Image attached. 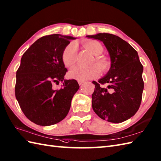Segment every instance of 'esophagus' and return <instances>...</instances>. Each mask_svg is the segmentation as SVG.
I'll use <instances>...</instances> for the list:
<instances>
[{"label": "esophagus", "instance_id": "obj_1", "mask_svg": "<svg viewBox=\"0 0 161 161\" xmlns=\"http://www.w3.org/2000/svg\"><path fill=\"white\" fill-rule=\"evenodd\" d=\"M78 84H79V85H83L85 82L83 80H78Z\"/></svg>", "mask_w": 161, "mask_h": 161}]
</instances>
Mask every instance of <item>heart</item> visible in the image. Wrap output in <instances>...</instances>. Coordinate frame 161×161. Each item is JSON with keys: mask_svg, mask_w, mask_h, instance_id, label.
Wrapping results in <instances>:
<instances>
[{"mask_svg": "<svg viewBox=\"0 0 161 161\" xmlns=\"http://www.w3.org/2000/svg\"><path fill=\"white\" fill-rule=\"evenodd\" d=\"M85 48L93 54L95 57L92 60L89 66H76L69 72V76L78 80H85L98 76L100 70L105 72L110 65V61L107 57L100 54L103 52V46L100 42L87 40L83 42ZM62 61L68 68H71L77 61V46L74 43L68 44L62 53ZM95 62L97 64H92Z\"/></svg>", "mask_w": 161, "mask_h": 161, "instance_id": "1", "label": "heart"}]
</instances>
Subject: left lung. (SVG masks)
<instances>
[{"label": "left lung", "instance_id": "1", "mask_svg": "<svg viewBox=\"0 0 161 161\" xmlns=\"http://www.w3.org/2000/svg\"><path fill=\"white\" fill-rule=\"evenodd\" d=\"M103 42L111 58V68L98 82L93 81L92 108L101 119L121 123L134 115L140 107L144 83L143 67L138 53L126 41L110 33L87 35ZM106 84L108 86L104 88Z\"/></svg>", "mask_w": 161, "mask_h": 161}]
</instances>
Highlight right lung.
Listing matches in <instances>:
<instances>
[{"label": "right lung", "mask_w": 161, "mask_h": 161, "mask_svg": "<svg viewBox=\"0 0 161 161\" xmlns=\"http://www.w3.org/2000/svg\"><path fill=\"white\" fill-rule=\"evenodd\" d=\"M76 37L60 34L44 36L23 54L16 72L15 97L30 121L42 126L55 124L67 116L72 99L79 89L78 82L65 80L68 69L62 53ZM63 82L55 90L54 83Z\"/></svg>", "instance_id": "add662e5"}]
</instances>
